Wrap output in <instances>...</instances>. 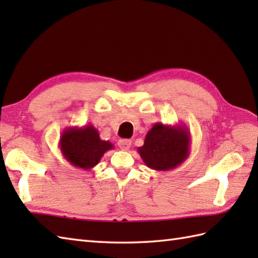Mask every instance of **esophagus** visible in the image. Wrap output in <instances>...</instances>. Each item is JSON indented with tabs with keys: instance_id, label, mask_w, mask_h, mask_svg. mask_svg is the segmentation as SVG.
I'll return each mask as SVG.
<instances>
[{
	"instance_id": "obj_1",
	"label": "esophagus",
	"mask_w": 258,
	"mask_h": 258,
	"mask_svg": "<svg viewBox=\"0 0 258 258\" xmlns=\"http://www.w3.org/2000/svg\"><path fill=\"white\" fill-rule=\"evenodd\" d=\"M131 145H132V141H131V140H125V139H123V140H119V141H118V146H119L122 150H124V151L130 150Z\"/></svg>"
}]
</instances>
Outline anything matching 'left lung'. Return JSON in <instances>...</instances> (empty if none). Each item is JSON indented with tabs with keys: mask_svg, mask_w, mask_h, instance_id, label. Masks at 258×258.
I'll return each instance as SVG.
<instances>
[{
	"mask_svg": "<svg viewBox=\"0 0 258 258\" xmlns=\"http://www.w3.org/2000/svg\"><path fill=\"white\" fill-rule=\"evenodd\" d=\"M190 133L185 124L155 123L147 132L144 145L138 149L147 167L171 171L183 164L189 155Z\"/></svg>",
	"mask_w": 258,
	"mask_h": 258,
	"instance_id": "obj_1",
	"label": "left lung"
}]
</instances>
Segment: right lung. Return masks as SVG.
I'll return each instance as SVG.
<instances>
[{"label": "right lung", "mask_w": 258, "mask_h": 258, "mask_svg": "<svg viewBox=\"0 0 258 258\" xmlns=\"http://www.w3.org/2000/svg\"><path fill=\"white\" fill-rule=\"evenodd\" d=\"M59 150L71 165L76 168L91 169L100 163L102 156L114 145L101 140L98 131L91 124L82 127H67L59 138Z\"/></svg>", "instance_id": "right-lung-1"}]
</instances>
